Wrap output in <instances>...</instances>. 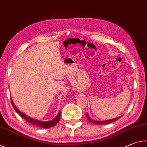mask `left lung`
<instances>
[{"instance_id": "obj_1", "label": "left lung", "mask_w": 147, "mask_h": 147, "mask_svg": "<svg viewBox=\"0 0 147 147\" xmlns=\"http://www.w3.org/2000/svg\"><path fill=\"white\" fill-rule=\"evenodd\" d=\"M121 117H122V116H121ZM121 117H116V118H115V119H110V120H107V121H95V120H93L92 119H91V118L89 117V115H88V114H86V117H87V119H88V120L90 122H91L92 123H94V124H95V125H107V124H109V123H110L115 121H117V119H120Z\"/></svg>"}]
</instances>
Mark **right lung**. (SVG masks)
Here are the masks:
<instances>
[{
	"label": "right lung",
	"instance_id": "add662e5",
	"mask_svg": "<svg viewBox=\"0 0 147 147\" xmlns=\"http://www.w3.org/2000/svg\"><path fill=\"white\" fill-rule=\"evenodd\" d=\"M11 104H12L14 110L17 112V114H19L22 118H24L25 120H26L28 123H32V124L37 126V127H41L43 128H48L53 127V126H55L57 123L59 122V119H60L61 111H59V113L57 114V116L55 117V119H53L51 121H40L34 119H33V118L28 116V115L24 114V113H22L21 112L19 111V110L17 109L16 107L14 105L13 102V101L11 100Z\"/></svg>",
	"mask_w": 147,
	"mask_h": 147
}]
</instances>
